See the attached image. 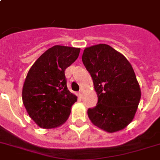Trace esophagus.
I'll use <instances>...</instances> for the list:
<instances>
[{"label":"esophagus","instance_id":"esophagus-1","mask_svg":"<svg viewBox=\"0 0 160 160\" xmlns=\"http://www.w3.org/2000/svg\"><path fill=\"white\" fill-rule=\"evenodd\" d=\"M82 92H83V91L82 90H80V91H79V96H82Z\"/></svg>","mask_w":160,"mask_h":160}]
</instances>
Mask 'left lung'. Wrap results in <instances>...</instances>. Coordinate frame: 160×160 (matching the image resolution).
<instances>
[{
	"mask_svg": "<svg viewBox=\"0 0 160 160\" xmlns=\"http://www.w3.org/2000/svg\"><path fill=\"white\" fill-rule=\"evenodd\" d=\"M82 63L93 80L98 101L88 114L93 124L108 132L123 129L134 118L141 90L126 58L106 44L88 47Z\"/></svg>",
	"mask_w": 160,
	"mask_h": 160,
	"instance_id": "left-lung-1",
	"label": "left lung"
}]
</instances>
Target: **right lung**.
I'll return each mask as SVG.
<instances>
[{"label": "right lung", "instance_id": "right-lung-1", "mask_svg": "<svg viewBox=\"0 0 160 160\" xmlns=\"http://www.w3.org/2000/svg\"><path fill=\"white\" fill-rule=\"evenodd\" d=\"M80 49L54 46L42 54L28 71L23 84V102L39 127L52 128L64 123L78 101L67 88L64 71L78 59Z\"/></svg>", "mask_w": 160, "mask_h": 160}]
</instances>
